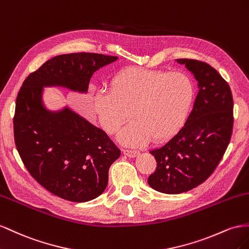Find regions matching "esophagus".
I'll return each mask as SVG.
<instances>
[{
  "label": "esophagus",
  "mask_w": 249,
  "mask_h": 249,
  "mask_svg": "<svg viewBox=\"0 0 249 249\" xmlns=\"http://www.w3.org/2000/svg\"><path fill=\"white\" fill-rule=\"evenodd\" d=\"M123 153L128 156V158H136V156L139 155V151L137 150H130V149H123Z\"/></svg>",
  "instance_id": "34e87169"
}]
</instances>
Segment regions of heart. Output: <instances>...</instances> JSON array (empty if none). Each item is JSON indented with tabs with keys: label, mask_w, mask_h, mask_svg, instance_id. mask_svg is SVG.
<instances>
[{
	"label": "heart",
	"mask_w": 249,
	"mask_h": 249,
	"mask_svg": "<svg viewBox=\"0 0 249 249\" xmlns=\"http://www.w3.org/2000/svg\"><path fill=\"white\" fill-rule=\"evenodd\" d=\"M109 87L110 90L94 95L93 108L108 133H115L133 111L137 121L119 134L127 145L171 138L186 120L194 96L193 84L186 75L140 67L119 71Z\"/></svg>",
	"instance_id": "b5f03b06"
}]
</instances>
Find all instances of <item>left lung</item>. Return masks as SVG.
I'll return each mask as SVG.
<instances>
[{"label": "left lung", "instance_id": "1", "mask_svg": "<svg viewBox=\"0 0 249 249\" xmlns=\"http://www.w3.org/2000/svg\"><path fill=\"white\" fill-rule=\"evenodd\" d=\"M176 60L194 75L199 90L178 133L150 151L158 166L148 183L165 194L183 193L207 180L223 158L233 126L231 90L222 76L204 61Z\"/></svg>", "mask_w": 249, "mask_h": 249}]
</instances>
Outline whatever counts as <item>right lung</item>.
Segmentation results:
<instances>
[{
    "instance_id": "obj_1",
    "label": "right lung",
    "mask_w": 249,
    "mask_h": 249,
    "mask_svg": "<svg viewBox=\"0 0 249 249\" xmlns=\"http://www.w3.org/2000/svg\"><path fill=\"white\" fill-rule=\"evenodd\" d=\"M117 56L80 52L55 56L28 76L17 97L14 143L28 172L62 199L85 202L100 196L120 149L100 128L66 108L51 113L41 103V89L62 85L87 91L97 70Z\"/></svg>"
}]
</instances>
